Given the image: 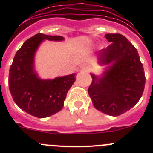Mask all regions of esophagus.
<instances>
[{
	"label": "esophagus",
	"instance_id": "obj_1",
	"mask_svg": "<svg viewBox=\"0 0 153 153\" xmlns=\"http://www.w3.org/2000/svg\"><path fill=\"white\" fill-rule=\"evenodd\" d=\"M81 70H84V71H86V70H88V66L86 64L83 65L82 67H81Z\"/></svg>",
	"mask_w": 153,
	"mask_h": 153
}]
</instances>
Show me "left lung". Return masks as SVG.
Returning a JSON list of instances; mask_svg holds the SVG:
<instances>
[{
	"mask_svg": "<svg viewBox=\"0 0 153 153\" xmlns=\"http://www.w3.org/2000/svg\"><path fill=\"white\" fill-rule=\"evenodd\" d=\"M111 44L99 53L97 62L106 66L101 76L91 73L88 93L97 110L112 117L128 111L139 102L146 76L136 47L120 33L105 35Z\"/></svg>",
	"mask_w": 153,
	"mask_h": 153,
	"instance_id": "obj_1",
	"label": "left lung"
}]
</instances>
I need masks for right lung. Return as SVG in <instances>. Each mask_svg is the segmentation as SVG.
Returning a JSON list of instances; mask_svg holds the SVG:
<instances>
[{
  "instance_id": "obj_1",
  "label": "right lung",
  "mask_w": 153,
  "mask_h": 153,
  "mask_svg": "<svg viewBox=\"0 0 153 153\" xmlns=\"http://www.w3.org/2000/svg\"><path fill=\"white\" fill-rule=\"evenodd\" d=\"M63 41L61 36L37 33L24 42L16 53L9 73V89L19 107L37 118L60 111L67 93L76 80V74L54 79H41L35 70L34 58L42 42Z\"/></svg>"
}]
</instances>
